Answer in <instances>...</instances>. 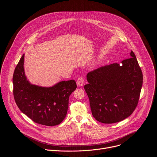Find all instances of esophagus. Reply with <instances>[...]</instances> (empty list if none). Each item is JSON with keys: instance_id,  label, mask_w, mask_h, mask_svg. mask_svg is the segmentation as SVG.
<instances>
[{"instance_id": "obj_1", "label": "esophagus", "mask_w": 157, "mask_h": 157, "mask_svg": "<svg viewBox=\"0 0 157 157\" xmlns=\"http://www.w3.org/2000/svg\"><path fill=\"white\" fill-rule=\"evenodd\" d=\"M77 84L79 86H83L84 83V79L82 77H79L78 79H77Z\"/></svg>"}]
</instances>
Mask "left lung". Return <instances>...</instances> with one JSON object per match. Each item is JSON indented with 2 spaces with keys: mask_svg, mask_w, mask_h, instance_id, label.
Masks as SVG:
<instances>
[{
  "mask_svg": "<svg viewBox=\"0 0 157 157\" xmlns=\"http://www.w3.org/2000/svg\"><path fill=\"white\" fill-rule=\"evenodd\" d=\"M121 64L113 63L89 72L84 89L93 117L99 122L113 124L130 116L137 106L143 75L136 56Z\"/></svg>",
  "mask_w": 157,
  "mask_h": 157,
  "instance_id": "obj_1",
  "label": "left lung"
}]
</instances>
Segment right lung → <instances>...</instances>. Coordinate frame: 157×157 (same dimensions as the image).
I'll use <instances>...</instances> for the list:
<instances>
[{
    "label": "right lung",
    "instance_id": "add662e5",
    "mask_svg": "<svg viewBox=\"0 0 157 157\" xmlns=\"http://www.w3.org/2000/svg\"><path fill=\"white\" fill-rule=\"evenodd\" d=\"M24 55L13 75V93L19 109L33 122L47 126L59 124L65 118L69 98L77 87L75 80L61 81L50 87L32 84L24 72Z\"/></svg>",
    "mask_w": 157,
    "mask_h": 157
}]
</instances>
